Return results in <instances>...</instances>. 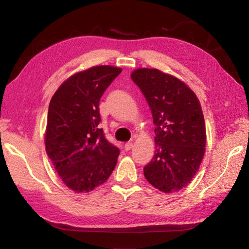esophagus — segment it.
Listing matches in <instances>:
<instances>
[{"label":"esophagus","mask_w":249,"mask_h":249,"mask_svg":"<svg viewBox=\"0 0 249 249\" xmlns=\"http://www.w3.org/2000/svg\"><path fill=\"white\" fill-rule=\"evenodd\" d=\"M132 148H133V142H128L124 143V149H125L126 151L131 150Z\"/></svg>","instance_id":"obj_1"}]
</instances>
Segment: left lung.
Listing matches in <instances>:
<instances>
[{
    "label": "left lung",
    "mask_w": 249,
    "mask_h": 249,
    "mask_svg": "<svg viewBox=\"0 0 249 249\" xmlns=\"http://www.w3.org/2000/svg\"><path fill=\"white\" fill-rule=\"evenodd\" d=\"M131 78L145 96L156 124V153L143 175L161 192H178L194 178L206 151L200 102L184 82L159 69H136Z\"/></svg>",
    "instance_id": "left-lung-1"
}]
</instances>
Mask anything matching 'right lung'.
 Here are the masks:
<instances>
[{
  "label": "right lung",
  "mask_w": 249,
  "mask_h": 249,
  "mask_svg": "<svg viewBox=\"0 0 249 249\" xmlns=\"http://www.w3.org/2000/svg\"><path fill=\"white\" fill-rule=\"evenodd\" d=\"M114 66H95L66 80L49 104L46 151L68 189L88 193L106 182L117 164L119 149L98 125L99 102L121 72Z\"/></svg>",
  "instance_id": "1"
}]
</instances>
